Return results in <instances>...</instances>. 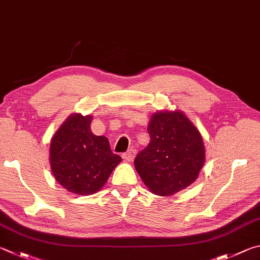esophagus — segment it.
Returning a JSON list of instances; mask_svg holds the SVG:
<instances>
[{
	"mask_svg": "<svg viewBox=\"0 0 260 260\" xmlns=\"http://www.w3.org/2000/svg\"><path fill=\"white\" fill-rule=\"evenodd\" d=\"M136 156V149H134V148H131V149H129V151H127L126 153H124L122 155V157L124 158V161H126V162H131L134 160V157Z\"/></svg>",
	"mask_w": 260,
	"mask_h": 260,
	"instance_id": "obj_1",
	"label": "esophagus"
}]
</instances>
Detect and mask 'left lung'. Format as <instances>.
Instances as JSON below:
<instances>
[{
  "label": "left lung",
  "mask_w": 260,
  "mask_h": 260,
  "mask_svg": "<svg viewBox=\"0 0 260 260\" xmlns=\"http://www.w3.org/2000/svg\"><path fill=\"white\" fill-rule=\"evenodd\" d=\"M151 140L135 158V168L153 194L171 197L198 179L206 162L202 136L184 112L154 113L147 126Z\"/></svg>",
  "instance_id": "left-lung-1"
}]
</instances>
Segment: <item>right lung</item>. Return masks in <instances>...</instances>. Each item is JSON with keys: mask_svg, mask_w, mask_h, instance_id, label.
I'll list each match as a JSON object with an SVG mask.
<instances>
[{"mask_svg": "<svg viewBox=\"0 0 260 260\" xmlns=\"http://www.w3.org/2000/svg\"><path fill=\"white\" fill-rule=\"evenodd\" d=\"M92 118L81 113L71 114L50 143L49 160L54 179L73 194L99 192L122 161L113 154L105 136L91 131Z\"/></svg>", "mask_w": 260, "mask_h": 260, "instance_id": "add662e5", "label": "right lung"}]
</instances>
